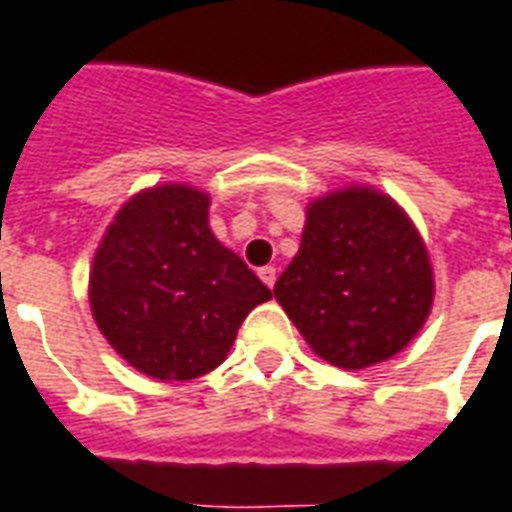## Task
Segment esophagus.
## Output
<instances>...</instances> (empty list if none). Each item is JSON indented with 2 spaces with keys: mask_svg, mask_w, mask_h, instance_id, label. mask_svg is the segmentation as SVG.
I'll return each mask as SVG.
<instances>
[{
  "mask_svg": "<svg viewBox=\"0 0 512 512\" xmlns=\"http://www.w3.org/2000/svg\"><path fill=\"white\" fill-rule=\"evenodd\" d=\"M257 276H260V279H263L268 287L276 285V268L274 266H263L260 271H257Z\"/></svg>",
  "mask_w": 512,
  "mask_h": 512,
  "instance_id": "esophagus-1",
  "label": "esophagus"
}]
</instances>
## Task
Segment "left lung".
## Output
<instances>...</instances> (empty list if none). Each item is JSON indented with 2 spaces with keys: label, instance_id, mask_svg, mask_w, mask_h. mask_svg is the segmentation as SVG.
Wrapping results in <instances>:
<instances>
[{
  "label": "left lung",
  "instance_id": "1",
  "mask_svg": "<svg viewBox=\"0 0 512 512\" xmlns=\"http://www.w3.org/2000/svg\"><path fill=\"white\" fill-rule=\"evenodd\" d=\"M274 295L312 352L358 372L418 336L434 268L410 214L380 189L350 184L309 200L301 246Z\"/></svg>",
  "mask_w": 512,
  "mask_h": 512
}]
</instances>
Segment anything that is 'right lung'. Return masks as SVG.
<instances>
[{
	"label": "right lung",
	"instance_id": "1",
	"mask_svg": "<svg viewBox=\"0 0 512 512\" xmlns=\"http://www.w3.org/2000/svg\"><path fill=\"white\" fill-rule=\"evenodd\" d=\"M211 198L187 181L140 189L105 230L89 304L132 369L160 382L203 377L225 361L246 314L271 298L208 227Z\"/></svg>",
	"mask_w": 512,
	"mask_h": 512
}]
</instances>
